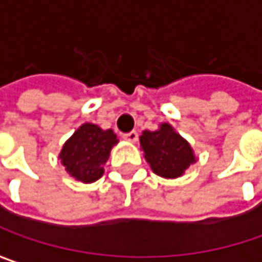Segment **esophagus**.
Wrapping results in <instances>:
<instances>
[{
	"label": "esophagus",
	"mask_w": 262,
	"mask_h": 262,
	"mask_svg": "<svg viewBox=\"0 0 262 262\" xmlns=\"http://www.w3.org/2000/svg\"><path fill=\"white\" fill-rule=\"evenodd\" d=\"M123 138H124L126 141H129V142H136V141H138V132L132 130L129 132V133H124Z\"/></svg>",
	"instance_id": "34e87169"
}]
</instances>
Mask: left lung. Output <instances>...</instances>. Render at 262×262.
<instances>
[{"label": "left lung", "instance_id": "obj_1", "mask_svg": "<svg viewBox=\"0 0 262 262\" xmlns=\"http://www.w3.org/2000/svg\"><path fill=\"white\" fill-rule=\"evenodd\" d=\"M141 149L155 174L179 177L195 161L193 151L170 124H161L155 132L145 130L141 136Z\"/></svg>", "mask_w": 262, "mask_h": 262}]
</instances>
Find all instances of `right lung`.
<instances>
[{"label": "right lung", "instance_id": "add662e5", "mask_svg": "<svg viewBox=\"0 0 262 262\" xmlns=\"http://www.w3.org/2000/svg\"><path fill=\"white\" fill-rule=\"evenodd\" d=\"M117 142L111 129L102 130L95 124L85 123L64 143L60 158L70 176L83 183H92L102 176V164Z\"/></svg>", "mask_w": 262, "mask_h": 262}]
</instances>
